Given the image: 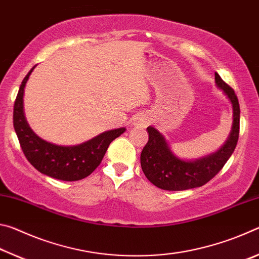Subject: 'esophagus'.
I'll return each instance as SVG.
<instances>
[{
	"mask_svg": "<svg viewBox=\"0 0 259 259\" xmlns=\"http://www.w3.org/2000/svg\"><path fill=\"white\" fill-rule=\"evenodd\" d=\"M151 122V117L147 113H140L135 117V124L137 126H147Z\"/></svg>",
	"mask_w": 259,
	"mask_h": 259,
	"instance_id": "34e87169",
	"label": "esophagus"
}]
</instances>
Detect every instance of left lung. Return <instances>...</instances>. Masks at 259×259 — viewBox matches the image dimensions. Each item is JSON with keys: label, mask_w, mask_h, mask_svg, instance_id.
I'll return each mask as SVG.
<instances>
[{"label": "left lung", "mask_w": 259, "mask_h": 259, "mask_svg": "<svg viewBox=\"0 0 259 259\" xmlns=\"http://www.w3.org/2000/svg\"><path fill=\"white\" fill-rule=\"evenodd\" d=\"M218 88L233 106V125L227 142L221 150L200 160L184 161L172 154L165 139L153 126H148V142L140 154V164L153 185L165 191H184L200 187L216 176L236 147L240 133V105L234 90L214 73Z\"/></svg>", "instance_id": "8db88e82"}]
</instances>
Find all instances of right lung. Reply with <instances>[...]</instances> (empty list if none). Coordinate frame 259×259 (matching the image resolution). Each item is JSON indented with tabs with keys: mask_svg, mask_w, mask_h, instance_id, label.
I'll return each mask as SVG.
<instances>
[{
	"mask_svg": "<svg viewBox=\"0 0 259 259\" xmlns=\"http://www.w3.org/2000/svg\"><path fill=\"white\" fill-rule=\"evenodd\" d=\"M34 67L21 82L14 106V128L21 150L29 163L41 174L65 182L80 181L95 171L109 144L123 134L125 128L106 131L76 146H59L41 139L27 124L23 106L24 88Z\"/></svg>",
	"mask_w": 259,
	"mask_h": 259,
	"instance_id": "1",
	"label": "right lung"
}]
</instances>
